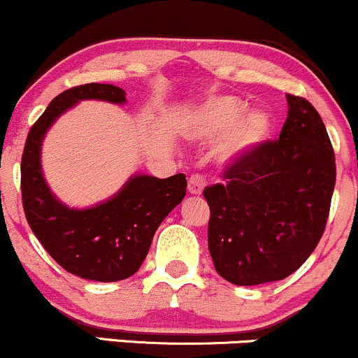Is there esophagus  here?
I'll return each instance as SVG.
<instances>
[{"mask_svg":"<svg viewBox=\"0 0 358 358\" xmlns=\"http://www.w3.org/2000/svg\"><path fill=\"white\" fill-rule=\"evenodd\" d=\"M204 184H206V182H204L203 176L192 174L191 178H189V180H187V191H189L191 194L198 196V194H201V192H203Z\"/></svg>","mask_w":358,"mask_h":358,"instance_id":"1","label":"esophagus"}]
</instances>
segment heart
<instances>
[{
    "label": "heart",
    "instance_id": "obj_1",
    "mask_svg": "<svg viewBox=\"0 0 358 358\" xmlns=\"http://www.w3.org/2000/svg\"><path fill=\"white\" fill-rule=\"evenodd\" d=\"M247 103L233 96L210 99L199 110L192 125V135L203 142H220L216 157L224 166H238L267 142L272 118L266 110H250ZM245 115H243V113Z\"/></svg>",
    "mask_w": 358,
    "mask_h": 358
}]
</instances>
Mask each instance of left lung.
Wrapping results in <instances>:
<instances>
[{"label": "left lung", "instance_id": "obj_1", "mask_svg": "<svg viewBox=\"0 0 358 358\" xmlns=\"http://www.w3.org/2000/svg\"><path fill=\"white\" fill-rule=\"evenodd\" d=\"M279 140H268L224 184L203 191L210 204L208 248L216 272L236 286L286 279L318 245L335 189V154L308 99L287 94Z\"/></svg>", "mask_w": 358, "mask_h": 358}]
</instances>
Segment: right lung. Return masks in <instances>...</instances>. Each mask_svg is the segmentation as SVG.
<instances>
[{
    "mask_svg": "<svg viewBox=\"0 0 358 358\" xmlns=\"http://www.w3.org/2000/svg\"><path fill=\"white\" fill-rule=\"evenodd\" d=\"M83 99L127 101L113 84H83L60 92L30 128L22 157V199L27 222L60 267L83 279L115 282L138 271L159 224L186 196L184 174L159 179L135 174L113 198L74 210L52 194L43 179V136L60 115Z\"/></svg>",
    "mask_w": 358,
    "mask_h": 358,
    "instance_id": "add662e5",
    "label": "right lung"
}]
</instances>
